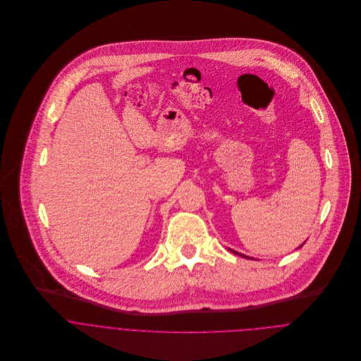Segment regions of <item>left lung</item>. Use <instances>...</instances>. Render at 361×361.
Instances as JSON below:
<instances>
[{"label":"left lung","mask_w":361,"mask_h":361,"mask_svg":"<svg viewBox=\"0 0 361 361\" xmlns=\"http://www.w3.org/2000/svg\"><path fill=\"white\" fill-rule=\"evenodd\" d=\"M231 252H232V253H235V255H239V256H242V257L250 258V259H255V258L247 257V256H245V255H240V253H238V252H235V250H231Z\"/></svg>","instance_id":"left-lung-1"}]
</instances>
